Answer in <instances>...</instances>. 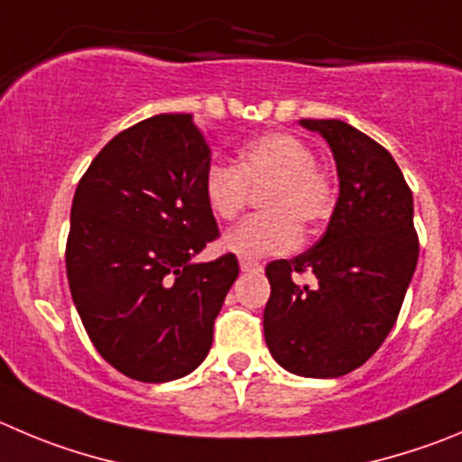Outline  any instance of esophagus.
<instances>
[{"mask_svg": "<svg viewBox=\"0 0 462 462\" xmlns=\"http://www.w3.org/2000/svg\"><path fill=\"white\" fill-rule=\"evenodd\" d=\"M239 266H241V271H244V273H260V271H262L260 262L248 260V257H241Z\"/></svg>", "mask_w": 462, "mask_h": 462, "instance_id": "1", "label": "esophagus"}]
</instances>
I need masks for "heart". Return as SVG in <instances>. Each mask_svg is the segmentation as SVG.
Segmentation results:
<instances>
[{
    "instance_id": "heart-1",
    "label": "heart",
    "mask_w": 462,
    "mask_h": 462,
    "mask_svg": "<svg viewBox=\"0 0 462 462\" xmlns=\"http://www.w3.org/2000/svg\"><path fill=\"white\" fill-rule=\"evenodd\" d=\"M264 214L248 218L223 241L239 257L287 253L299 244V226L314 230L333 214L335 187L314 163V152L290 132H266L236 150L235 166L211 163L202 178L207 209L218 221H235L260 191Z\"/></svg>"
}]
</instances>
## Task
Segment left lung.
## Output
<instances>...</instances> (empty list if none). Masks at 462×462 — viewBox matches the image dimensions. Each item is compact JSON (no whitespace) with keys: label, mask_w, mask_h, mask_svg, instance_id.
I'll list each match as a JSON object with an SVG mask.
<instances>
[{"label":"left lung","mask_w":462,"mask_h":462,"mask_svg":"<svg viewBox=\"0 0 462 462\" xmlns=\"http://www.w3.org/2000/svg\"><path fill=\"white\" fill-rule=\"evenodd\" d=\"M328 141L339 198L321 239L294 260L266 264L264 337L280 367L337 378L378 351L415 273L420 239L412 191L392 154L342 120H300ZM312 273L314 288L296 285Z\"/></svg>","instance_id":"obj_1"}]
</instances>
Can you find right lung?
Here are the masks:
<instances>
[{
    "label": "right lung",
    "mask_w": 462,
    "mask_h": 462,
    "mask_svg": "<svg viewBox=\"0 0 462 462\" xmlns=\"http://www.w3.org/2000/svg\"><path fill=\"white\" fill-rule=\"evenodd\" d=\"M207 134L189 114L132 125L97 152L72 198L66 271L90 342L141 383L191 374L239 275L232 253L193 264L218 239L202 178Z\"/></svg>",
    "instance_id": "right-lung-1"
}]
</instances>
